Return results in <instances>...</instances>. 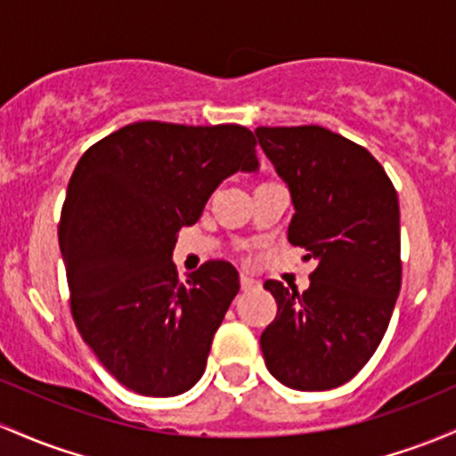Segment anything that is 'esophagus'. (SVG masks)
Instances as JSON below:
<instances>
[{"instance_id":"esophagus-1","label":"esophagus","mask_w":456,"mask_h":456,"mask_svg":"<svg viewBox=\"0 0 456 456\" xmlns=\"http://www.w3.org/2000/svg\"><path fill=\"white\" fill-rule=\"evenodd\" d=\"M240 285H242L244 292H248V289L257 288V281H255V279H251V277H247V274H240Z\"/></svg>"}]
</instances>
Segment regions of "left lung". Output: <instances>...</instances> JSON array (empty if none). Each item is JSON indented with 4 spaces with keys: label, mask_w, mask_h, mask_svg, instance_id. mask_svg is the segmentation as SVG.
I'll list each match as a JSON object with an SVG mask.
<instances>
[{
    "label": "left lung",
    "mask_w": 456,
    "mask_h": 456,
    "mask_svg": "<svg viewBox=\"0 0 456 456\" xmlns=\"http://www.w3.org/2000/svg\"><path fill=\"white\" fill-rule=\"evenodd\" d=\"M255 136L292 197L288 240L316 262L303 294L264 283L277 316L259 344L279 383L324 392L366 366L387 331L403 274L398 194L372 153L318 125Z\"/></svg>",
    "instance_id": "left-lung-1"
}]
</instances>
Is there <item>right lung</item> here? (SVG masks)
<instances>
[{
    "label": "right lung",
    "instance_id": "right-lung-1",
    "mask_svg": "<svg viewBox=\"0 0 456 456\" xmlns=\"http://www.w3.org/2000/svg\"><path fill=\"white\" fill-rule=\"evenodd\" d=\"M251 129L125 125L88 149L67 188L58 240L73 320L103 368L142 396H177L203 377L240 289L229 262L177 279V232L223 179L259 168Z\"/></svg>",
    "mask_w": 456,
    "mask_h": 456
}]
</instances>
